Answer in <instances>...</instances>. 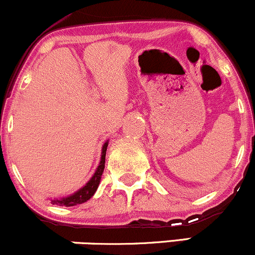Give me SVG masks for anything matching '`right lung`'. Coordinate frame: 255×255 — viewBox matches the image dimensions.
<instances>
[{"instance_id":"1","label":"right lung","mask_w":255,"mask_h":255,"mask_svg":"<svg viewBox=\"0 0 255 255\" xmlns=\"http://www.w3.org/2000/svg\"><path fill=\"white\" fill-rule=\"evenodd\" d=\"M108 144H109V140H107V141L104 142L103 147H102V154L99 164L97 166V169H96L95 174L92 175V177L87 181V183L71 195H67V197L63 198L50 199L52 205H58V206H75V205L86 203L87 200H90V199L95 195V193L97 191L99 186V182H101L102 175H103L104 171L105 153H107Z\"/></svg>"}]
</instances>
